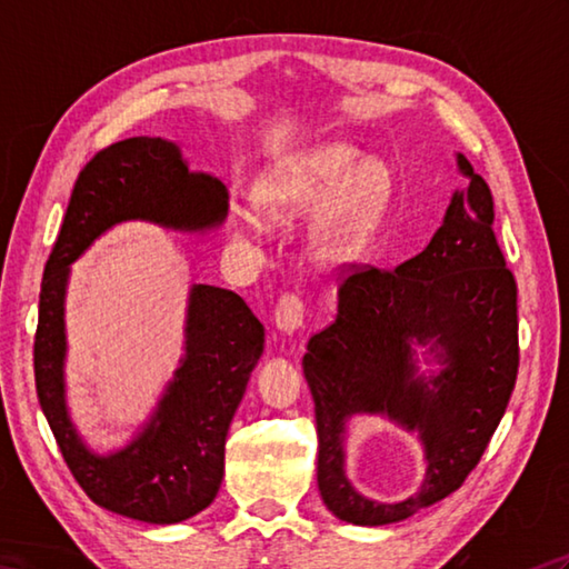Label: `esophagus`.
<instances>
[{
    "instance_id": "esophagus-1",
    "label": "esophagus",
    "mask_w": 569,
    "mask_h": 569,
    "mask_svg": "<svg viewBox=\"0 0 569 569\" xmlns=\"http://www.w3.org/2000/svg\"><path fill=\"white\" fill-rule=\"evenodd\" d=\"M273 322L283 335H293L303 328V322H306L303 298H300L298 293H283L281 298H278L276 310H273Z\"/></svg>"
}]
</instances>
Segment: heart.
Instances as JSON below:
<instances>
[{"label":"heart","mask_w":569,"mask_h":569,"mask_svg":"<svg viewBox=\"0 0 569 569\" xmlns=\"http://www.w3.org/2000/svg\"><path fill=\"white\" fill-rule=\"evenodd\" d=\"M391 168L361 161L349 143H320L286 156L263 173L257 200L263 212L283 217L322 202L312 224V249L325 261H345L367 244L391 200Z\"/></svg>","instance_id":"heart-1"}]
</instances>
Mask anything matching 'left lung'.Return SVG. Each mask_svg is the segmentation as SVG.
<instances>
[{
  "label": "left lung",
  "instance_id": "left-lung-1",
  "mask_svg": "<svg viewBox=\"0 0 569 569\" xmlns=\"http://www.w3.org/2000/svg\"><path fill=\"white\" fill-rule=\"evenodd\" d=\"M457 166L469 186L452 196L430 244L389 271L349 266L337 318L310 337L303 357L318 489L347 523H396L450 497L479 465L516 386V278L493 234L487 180L462 153ZM361 417L419 432L427 475L413 495L381 502L348 481L346 435Z\"/></svg>",
  "mask_w": 569,
  "mask_h": 569
}]
</instances>
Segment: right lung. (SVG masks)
<instances>
[{"instance_id":"obj_1","label":"right lung","mask_w":569,"mask_h":569,"mask_svg":"<svg viewBox=\"0 0 569 569\" xmlns=\"http://www.w3.org/2000/svg\"><path fill=\"white\" fill-rule=\"evenodd\" d=\"M227 217V188L188 171L173 141L131 137L82 168L48 257L33 340L36 393L68 469L102 509L171 526L208 509L224 477V440L263 352V325L234 291L192 286L180 365L141 422L110 438L78 418L66 383L70 263L107 229L147 220L200 232Z\"/></svg>"}]
</instances>
